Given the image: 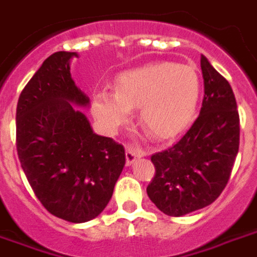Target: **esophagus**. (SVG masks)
<instances>
[{
	"label": "esophagus",
	"instance_id": "esophagus-1",
	"mask_svg": "<svg viewBox=\"0 0 257 257\" xmlns=\"http://www.w3.org/2000/svg\"><path fill=\"white\" fill-rule=\"evenodd\" d=\"M144 156V152L140 149H137L134 146H127L126 149V164L127 165H131V164H134L137 158H140Z\"/></svg>",
	"mask_w": 257,
	"mask_h": 257
}]
</instances>
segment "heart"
Returning a JSON list of instances; mask_svg holds the SVG:
<instances>
[{
  "label": "heart",
  "mask_w": 257,
  "mask_h": 257,
  "mask_svg": "<svg viewBox=\"0 0 257 257\" xmlns=\"http://www.w3.org/2000/svg\"><path fill=\"white\" fill-rule=\"evenodd\" d=\"M199 76L190 65L148 63L121 73L116 92L93 96L92 113L107 133H116L140 107V121L150 136L168 140L184 130L199 99Z\"/></svg>",
  "instance_id": "b5f03b06"
}]
</instances>
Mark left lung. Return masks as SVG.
<instances>
[{"label":"left lung","instance_id":"1","mask_svg":"<svg viewBox=\"0 0 257 257\" xmlns=\"http://www.w3.org/2000/svg\"><path fill=\"white\" fill-rule=\"evenodd\" d=\"M204 97L199 116L179 142L152 156L146 191L157 209L181 217L209 206L226 187L240 145V116L230 84L200 57Z\"/></svg>","mask_w":257,"mask_h":257}]
</instances>
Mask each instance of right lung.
<instances>
[{
	"label": "right lung",
	"instance_id": "right-lung-1",
	"mask_svg": "<svg viewBox=\"0 0 257 257\" xmlns=\"http://www.w3.org/2000/svg\"><path fill=\"white\" fill-rule=\"evenodd\" d=\"M76 53L58 51L28 81L16 109V148L21 168L48 213L81 223L99 215L112 196L126 154L112 138L94 134L73 104L89 97L71 80Z\"/></svg>",
	"mask_w": 257,
	"mask_h": 257
}]
</instances>
